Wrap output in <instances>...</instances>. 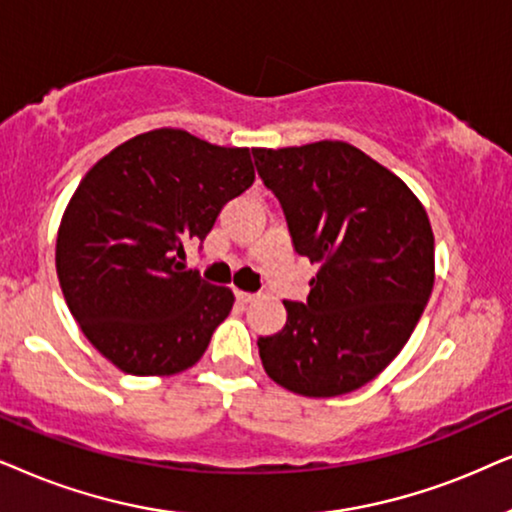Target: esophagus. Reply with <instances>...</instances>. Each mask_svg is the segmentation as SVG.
<instances>
[{
  "label": "esophagus",
  "mask_w": 512,
  "mask_h": 512,
  "mask_svg": "<svg viewBox=\"0 0 512 512\" xmlns=\"http://www.w3.org/2000/svg\"><path fill=\"white\" fill-rule=\"evenodd\" d=\"M234 297H236L238 304H250L252 299H255V295H252V292H241V290H236Z\"/></svg>",
  "instance_id": "1"
}]
</instances>
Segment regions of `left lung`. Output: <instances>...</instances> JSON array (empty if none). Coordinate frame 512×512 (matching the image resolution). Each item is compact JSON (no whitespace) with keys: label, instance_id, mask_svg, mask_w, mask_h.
Listing matches in <instances>:
<instances>
[{"label":"left lung","instance_id":"1","mask_svg":"<svg viewBox=\"0 0 512 512\" xmlns=\"http://www.w3.org/2000/svg\"><path fill=\"white\" fill-rule=\"evenodd\" d=\"M297 255L318 264L306 302L257 339L276 384L309 398L372 381L417 327L433 290L428 215L391 170L346 142L252 149Z\"/></svg>","mask_w":512,"mask_h":512}]
</instances>
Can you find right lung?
Wrapping results in <instances>:
<instances>
[{"mask_svg":"<svg viewBox=\"0 0 512 512\" xmlns=\"http://www.w3.org/2000/svg\"><path fill=\"white\" fill-rule=\"evenodd\" d=\"M252 182L248 149L175 128L135 135L88 170L60 222L56 269L81 332L119 370L175 374L206 353L234 295L180 260Z\"/></svg>","mask_w":512,"mask_h":512,"instance_id":"obj_1","label":"right lung"}]
</instances>
